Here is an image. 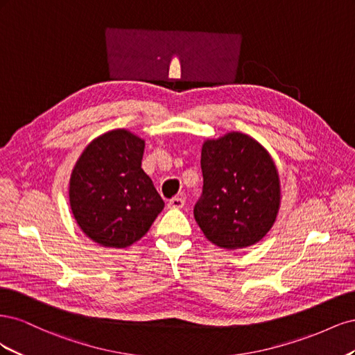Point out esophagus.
<instances>
[{"label": "esophagus", "mask_w": 355, "mask_h": 355, "mask_svg": "<svg viewBox=\"0 0 355 355\" xmlns=\"http://www.w3.org/2000/svg\"><path fill=\"white\" fill-rule=\"evenodd\" d=\"M168 209H182L185 206V198H182V197H175V198H171L170 201H168Z\"/></svg>", "instance_id": "1"}]
</instances>
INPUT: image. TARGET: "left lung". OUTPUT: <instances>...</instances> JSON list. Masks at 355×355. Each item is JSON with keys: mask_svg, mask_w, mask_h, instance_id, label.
I'll list each match as a JSON object with an SVG mask.
<instances>
[{"mask_svg": "<svg viewBox=\"0 0 355 355\" xmlns=\"http://www.w3.org/2000/svg\"><path fill=\"white\" fill-rule=\"evenodd\" d=\"M202 197L194 218L222 249H245L271 231L282 206L280 175L271 154L249 135L230 132L201 148Z\"/></svg>", "mask_w": 355, "mask_h": 355, "instance_id": "8db88e82", "label": "left lung"}]
</instances>
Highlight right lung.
<instances>
[{
    "label": "right lung",
    "instance_id": "1",
    "mask_svg": "<svg viewBox=\"0 0 355 355\" xmlns=\"http://www.w3.org/2000/svg\"><path fill=\"white\" fill-rule=\"evenodd\" d=\"M145 141L127 128L84 148L69 179V206L80 230L103 247L125 249L151 228L164 201L142 170Z\"/></svg>",
    "mask_w": 355,
    "mask_h": 355
}]
</instances>
